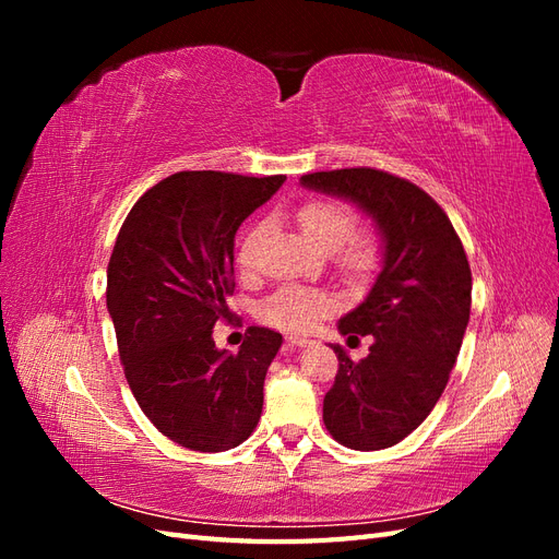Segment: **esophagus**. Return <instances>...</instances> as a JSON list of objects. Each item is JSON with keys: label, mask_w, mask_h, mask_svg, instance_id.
<instances>
[{"label": "esophagus", "mask_w": 559, "mask_h": 559, "mask_svg": "<svg viewBox=\"0 0 559 559\" xmlns=\"http://www.w3.org/2000/svg\"><path fill=\"white\" fill-rule=\"evenodd\" d=\"M286 345H292V347H308V345H312V341H310V337L289 335V337H286Z\"/></svg>", "instance_id": "obj_1"}]
</instances>
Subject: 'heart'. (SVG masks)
Returning <instances> with one entry per match:
<instances>
[{
    "label": "heart",
    "mask_w": 559,
    "mask_h": 559,
    "mask_svg": "<svg viewBox=\"0 0 559 559\" xmlns=\"http://www.w3.org/2000/svg\"><path fill=\"white\" fill-rule=\"evenodd\" d=\"M298 224L302 233L324 251H335L347 242L345 263L349 267H366L373 259V242L357 238L349 241L357 226L354 212L335 200H310L298 210ZM263 226L251 228L240 242L238 263L242 270H249L253 263ZM335 310V300L331 294L321 289H308V286H282L277 294L270 296L261 306V319L270 326L284 331H310L319 319L329 317Z\"/></svg>",
    "instance_id": "obj_1"
}]
</instances>
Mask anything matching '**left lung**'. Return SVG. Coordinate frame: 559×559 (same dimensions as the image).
<instances>
[{"mask_svg":"<svg viewBox=\"0 0 559 559\" xmlns=\"http://www.w3.org/2000/svg\"><path fill=\"white\" fill-rule=\"evenodd\" d=\"M306 189L349 200L376 222L382 270L368 296L337 321L343 335H373L354 364L341 345L324 396V425L352 450L392 448L441 399L471 314V267L460 235L438 202L373 167L302 175Z\"/></svg>","mask_w":559,"mask_h":559,"instance_id":"8db88e82","label":"left lung"}]
</instances>
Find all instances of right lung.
<instances>
[{"label": "right lung", "instance_id": "1", "mask_svg": "<svg viewBox=\"0 0 559 559\" xmlns=\"http://www.w3.org/2000/svg\"><path fill=\"white\" fill-rule=\"evenodd\" d=\"M284 179L177 173L134 202L116 238L107 308L126 380L142 413L181 448L224 452L259 425L282 335L251 326L230 354L212 329L235 289V233Z\"/></svg>", "mask_w": 559, "mask_h": 559}]
</instances>
